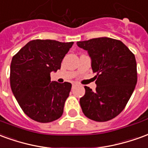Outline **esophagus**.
Masks as SVG:
<instances>
[{"label": "esophagus", "mask_w": 148, "mask_h": 148, "mask_svg": "<svg viewBox=\"0 0 148 148\" xmlns=\"http://www.w3.org/2000/svg\"><path fill=\"white\" fill-rule=\"evenodd\" d=\"M76 85V82H72V86H75Z\"/></svg>", "instance_id": "1"}]
</instances>
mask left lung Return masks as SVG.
Here are the masks:
<instances>
[{"label":"left lung","mask_w":148,"mask_h":148,"mask_svg":"<svg viewBox=\"0 0 148 148\" xmlns=\"http://www.w3.org/2000/svg\"><path fill=\"white\" fill-rule=\"evenodd\" d=\"M77 45L88 51L93 72L97 74L96 90L85 86L81 108L90 120L110 121L124 110L135 90V55L121 41L108 37L79 41Z\"/></svg>","instance_id":"8db88e82"}]
</instances>
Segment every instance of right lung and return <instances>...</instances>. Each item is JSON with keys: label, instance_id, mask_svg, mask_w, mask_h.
I'll return each instance as SVG.
<instances>
[{"label": "right lung", "instance_id": "1", "mask_svg": "<svg viewBox=\"0 0 148 148\" xmlns=\"http://www.w3.org/2000/svg\"><path fill=\"white\" fill-rule=\"evenodd\" d=\"M73 44L74 42L35 39L12 57V91L24 113L34 121L49 123L63 113L72 85L66 82H51V73L60 69L62 59Z\"/></svg>", "mask_w": 148, "mask_h": 148}]
</instances>
